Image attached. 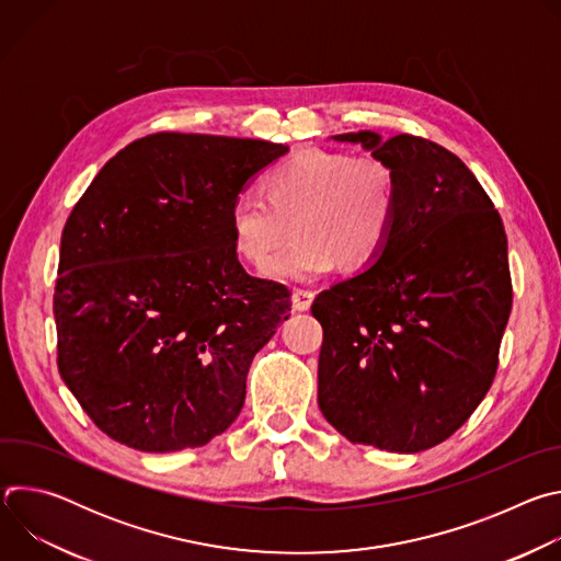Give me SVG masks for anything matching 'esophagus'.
<instances>
[{
	"instance_id": "esophagus-1",
	"label": "esophagus",
	"mask_w": 561,
	"mask_h": 561,
	"mask_svg": "<svg viewBox=\"0 0 561 561\" xmlns=\"http://www.w3.org/2000/svg\"><path fill=\"white\" fill-rule=\"evenodd\" d=\"M312 293L306 290V288H295L293 290V308L295 310H308L310 304H312Z\"/></svg>"
}]
</instances>
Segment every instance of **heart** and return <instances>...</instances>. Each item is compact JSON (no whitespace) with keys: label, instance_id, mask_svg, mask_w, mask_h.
Listing matches in <instances>:
<instances>
[{"label":"heart","instance_id":"heart-1","mask_svg":"<svg viewBox=\"0 0 561 561\" xmlns=\"http://www.w3.org/2000/svg\"><path fill=\"white\" fill-rule=\"evenodd\" d=\"M262 195H242L230 206L232 247L264 266L296 228V239L264 268L275 282L304 284L368 264L388 244L397 219V184L379 157L304 148L275 164Z\"/></svg>","mask_w":561,"mask_h":561}]
</instances>
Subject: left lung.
<instances>
[{
    "mask_svg": "<svg viewBox=\"0 0 561 561\" xmlns=\"http://www.w3.org/2000/svg\"><path fill=\"white\" fill-rule=\"evenodd\" d=\"M362 144L394 173L397 219L359 275L319 293L317 402L353 444L420 453L486 397L513 306L508 242L491 197L444 146L373 130Z\"/></svg>",
    "mask_w": 561,
    "mask_h": 561,
    "instance_id": "8db88e82",
    "label": "left lung"
}]
</instances>
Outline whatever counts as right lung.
Masks as SVG:
<instances>
[{"instance_id": "1", "label": "right lung", "mask_w": 561, "mask_h": 561, "mask_svg": "<svg viewBox=\"0 0 561 561\" xmlns=\"http://www.w3.org/2000/svg\"><path fill=\"white\" fill-rule=\"evenodd\" d=\"M286 150L146 135L75 204L53 297L57 366L111 439L144 453L195 448L242 411L251 362L290 317V293L239 264L228 213Z\"/></svg>"}]
</instances>
